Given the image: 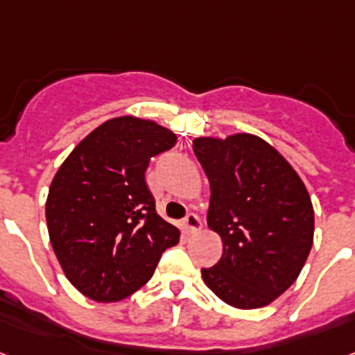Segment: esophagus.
Masks as SVG:
<instances>
[{
  "label": "esophagus",
  "instance_id": "esophagus-1",
  "mask_svg": "<svg viewBox=\"0 0 355 355\" xmlns=\"http://www.w3.org/2000/svg\"><path fill=\"white\" fill-rule=\"evenodd\" d=\"M201 228V219L196 214H187V218L183 219V230L187 234H196Z\"/></svg>",
  "mask_w": 355,
  "mask_h": 355
}]
</instances>
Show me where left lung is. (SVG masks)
I'll use <instances>...</instances> for the list:
<instances>
[{"instance_id": "1", "label": "left lung", "mask_w": 355, "mask_h": 355, "mask_svg": "<svg viewBox=\"0 0 355 355\" xmlns=\"http://www.w3.org/2000/svg\"><path fill=\"white\" fill-rule=\"evenodd\" d=\"M194 154L210 181L209 227L223 256L201 268L214 294L236 309H261L297 276L314 241V209L288 161L261 137H198Z\"/></svg>"}]
</instances>
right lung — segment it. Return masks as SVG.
<instances>
[{
    "mask_svg": "<svg viewBox=\"0 0 355 355\" xmlns=\"http://www.w3.org/2000/svg\"><path fill=\"white\" fill-rule=\"evenodd\" d=\"M175 145L154 121L123 116L99 125L52 180L46 225L65 276L101 303L134 294L150 279L180 230L157 216L146 187L150 157Z\"/></svg>",
    "mask_w": 355,
    "mask_h": 355,
    "instance_id": "right-lung-1",
    "label": "right lung"
}]
</instances>
